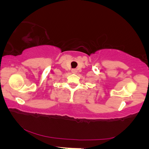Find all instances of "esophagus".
I'll return each mask as SVG.
<instances>
[{
  "label": "esophagus",
  "instance_id": "34e87169",
  "mask_svg": "<svg viewBox=\"0 0 149 149\" xmlns=\"http://www.w3.org/2000/svg\"><path fill=\"white\" fill-rule=\"evenodd\" d=\"M77 69H72V72L73 74H75V73H77Z\"/></svg>",
  "mask_w": 149,
  "mask_h": 149
}]
</instances>
